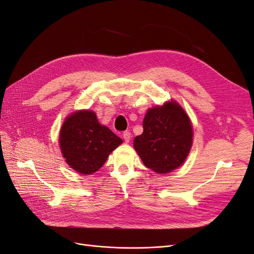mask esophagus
Returning <instances> with one entry per match:
<instances>
[{
  "label": "esophagus",
  "instance_id": "1",
  "mask_svg": "<svg viewBox=\"0 0 254 254\" xmlns=\"http://www.w3.org/2000/svg\"><path fill=\"white\" fill-rule=\"evenodd\" d=\"M123 139H124V141L126 143H128L130 141V139H131V134H130L129 131H125L124 133H123Z\"/></svg>",
  "mask_w": 254,
  "mask_h": 254
}]
</instances>
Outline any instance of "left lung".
Wrapping results in <instances>:
<instances>
[{
    "instance_id": "left-lung-1",
    "label": "left lung",
    "mask_w": 254,
    "mask_h": 254,
    "mask_svg": "<svg viewBox=\"0 0 254 254\" xmlns=\"http://www.w3.org/2000/svg\"><path fill=\"white\" fill-rule=\"evenodd\" d=\"M193 142V129L188 114L175 102L155 107L146 113L143 133L133 146L146 167L167 174L187 159Z\"/></svg>"
}]
</instances>
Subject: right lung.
Returning <instances> with one entry per match:
<instances>
[{
	"label": "right lung",
	"instance_id": "obj_1",
	"mask_svg": "<svg viewBox=\"0 0 254 254\" xmlns=\"http://www.w3.org/2000/svg\"><path fill=\"white\" fill-rule=\"evenodd\" d=\"M60 148L66 163L83 175L93 174L110 152L123 142L108 127L99 124L92 111H77L68 117L60 130Z\"/></svg>",
	"mask_w": 254,
	"mask_h": 254
}]
</instances>
